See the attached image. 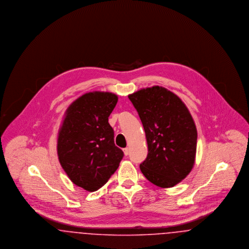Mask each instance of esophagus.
<instances>
[{
	"label": "esophagus",
	"mask_w": 249,
	"mask_h": 249,
	"mask_svg": "<svg viewBox=\"0 0 249 249\" xmlns=\"http://www.w3.org/2000/svg\"><path fill=\"white\" fill-rule=\"evenodd\" d=\"M123 152H124L125 156H128V155H129V148H128V147H127V148H124V149H123Z\"/></svg>",
	"instance_id": "1"
}]
</instances>
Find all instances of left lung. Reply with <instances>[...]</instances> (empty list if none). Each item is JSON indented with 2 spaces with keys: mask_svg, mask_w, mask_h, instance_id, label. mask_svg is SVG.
<instances>
[{
  "mask_svg": "<svg viewBox=\"0 0 249 249\" xmlns=\"http://www.w3.org/2000/svg\"><path fill=\"white\" fill-rule=\"evenodd\" d=\"M128 97L142 121L148 147L140 164L142 175L158 187H175L188 177L196 158L197 129L188 107L160 86Z\"/></svg>",
  "mask_w": 249,
  "mask_h": 249,
  "instance_id": "left-lung-1",
  "label": "left lung"
}]
</instances>
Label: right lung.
Segmentation results:
<instances>
[{"label":"right lung","instance_id":"obj_1","mask_svg":"<svg viewBox=\"0 0 249 249\" xmlns=\"http://www.w3.org/2000/svg\"><path fill=\"white\" fill-rule=\"evenodd\" d=\"M118 100L112 92H87L67 108L59 127V163L74 185L89 192L107 183L124 155L108 123Z\"/></svg>","mask_w":249,"mask_h":249}]
</instances>
